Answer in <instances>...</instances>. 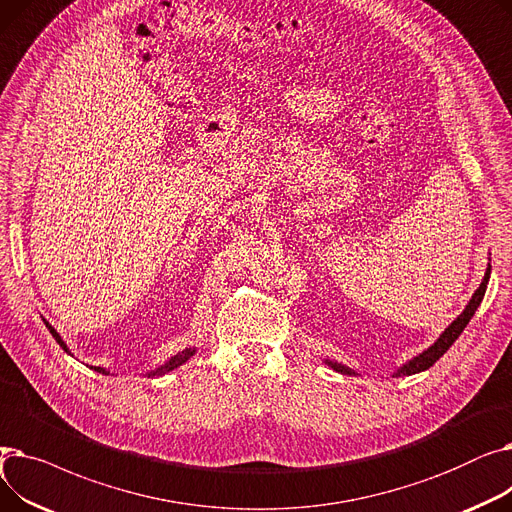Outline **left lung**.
Returning a JSON list of instances; mask_svg holds the SVG:
<instances>
[{
  "instance_id": "obj_1",
  "label": "left lung",
  "mask_w": 512,
  "mask_h": 512,
  "mask_svg": "<svg viewBox=\"0 0 512 512\" xmlns=\"http://www.w3.org/2000/svg\"><path fill=\"white\" fill-rule=\"evenodd\" d=\"M490 272H492V267H488V272H486V276H483V282L479 284V288L475 290V294L471 297V301H469V305H467V309L456 317L452 324L444 330V334L438 338V342L434 344V346H429L425 353H421L419 357H415L413 361H409L407 365H402L394 375L396 378H400V375H413V373H419V371H425V369H429L432 367L446 351L448 348L454 344V340L461 336V332L467 328V324L471 321V317H473V313L477 311V307L481 305V301H483V294H486V288H488V280H490ZM336 371H340V373H353L351 369L348 367H344V365H338V363H332V361H328Z\"/></svg>"
}]
</instances>
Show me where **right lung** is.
<instances>
[{
  "mask_svg": "<svg viewBox=\"0 0 512 512\" xmlns=\"http://www.w3.org/2000/svg\"><path fill=\"white\" fill-rule=\"evenodd\" d=\"M45 326H47V330L51 332V336L58 340V344H60V346L64 348V351H68V348H66V344H64V340L60 338V334H58L56 330H53V328H51L49 324H45ZM193 353H195V351H193V348H186V351H182V353H178L176 357H172V359H170V361H168V363H166L164 367H159L157 371H153V375H161V373H166V371H172V369L180 367V365H182V363H184V361H186L188 357H193ZM95 371H99V373H105V369H101V367H95Z\"/></svg>",
  "mask_w": 512,
  "mask_h": 512,
  "instance_id": "add662e5",
  "label": "right lung"
}]
</instances>
